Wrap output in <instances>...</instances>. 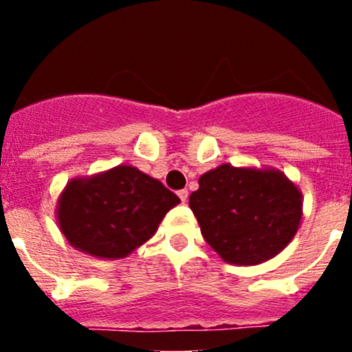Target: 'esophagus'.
Wrapping results in <instances>:
<instances>
[{
    "label": "esophagus",
    "instance_id": "1",
    "mask_svg": "<svg viewBox=\"0 0 352 352\" xmlns=\"http://www.w3.org/2000/svg\"><path fill=\"white\" fill-rule=\"evenodd\" d=\"M179 199H182V203H186V199H188V190L186 188H183V190L178 192Z\"/></svg>",
    "mask_w": 352,
    "mask_h": 352
}]
</instances>
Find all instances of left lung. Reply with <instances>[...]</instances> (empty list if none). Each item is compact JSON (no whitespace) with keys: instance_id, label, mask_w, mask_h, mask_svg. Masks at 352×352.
Wrapping results in <instances>:
<instances>
[{"instance_id":"1","label":"left lung","mask_w":352,"mask_h":352,"mask_svg":"<svg viewBox=\"0 0 352 352\" xmlns=\"http://www.w3.org/2000/svg\"><path fill=\"white\" fill-rule=\"evenodd\" d=\"M203 238L223 261L254 266L289 245L301 222V192L276 169L222 164L188 199Z\"/></svg>"}]
</instances>
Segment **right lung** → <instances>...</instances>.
<instances>
[{"mask_svg": "<svg viewBox=\"0 0 352 352\" xmlns=\"http://www.w3.org/2000/svg\"><path fill=\"white\" fill-rule=\"evenodd\" d=\"M179 197L132 166L68 182L56 217L72 247L100 259H121L157 232Z\"/></svg>", "mask_w": 352, "mask_h": 352, "instance_id": "obj_1", "label": "right lung"}]
</instances>
